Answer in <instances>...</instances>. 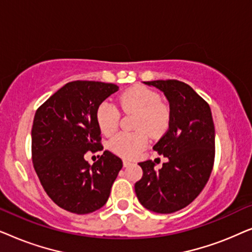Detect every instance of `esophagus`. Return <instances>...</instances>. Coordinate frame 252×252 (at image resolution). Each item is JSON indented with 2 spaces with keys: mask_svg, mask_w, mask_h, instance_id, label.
Returning <instances> with one entry per match:
<instances>
[{
  "mask_svg": "<svg viewBox=\"0 0 252 252\" xmlns=\"http://www.w3.org/2000/svg\"><path fill=\"white\" fill-rule=\"evenodd\" d=\"M130 164H132V163H130L129 160H126V159H124V160H123V165H124V167H127V166H129Z\"/></svg>",
  "mask_w": 252,
  "mask_h": 252,
  "instance_id": "1",
  "label": "esophagus"
}]
</instances>
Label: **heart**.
I'll list each match as a JSON object with an SVG mask.
<instances>
[{
  "label": "heart",
  "instance_id": "obj_1",
  "mask_svg": "<svg viewBox=\"0 0 252 252\" xmlns=\"http://www.w3.org/2000/svg\"><path fill=\"white\" fill-rule=\"evenodd\" d=\"M118 104L125 112H134L137 117L133 133H119L109 142V149L120 157L133 159L137 157L148 144V134L153 137L161 136L170 126L171 113L167 105L160 102L156 92L134 86L123 93ZM119 110L112 102L103 101L96 109V123L104 135H112L119 123Z\"/></svg>",
  "mask_w": 252,
  "mask_h": 252
}]
</instances>
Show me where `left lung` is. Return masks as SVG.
<instances>
[{
    "instance_id": "obj_1",
    "label": "left lung",
    "mask_w": 252,
    "mask_h": 252,
    "mask_svg": "<svg viewBox=\"0 0 252 252\" xmlns=\"http://www.w3.org/2000/svg\"><path fill=\"white\" fill-rule=\"evenodd\" d=\"M144 84L164 93L170 103L167 132L153 149L167 157L160 170L141 161L143 175L134 188L141 204L156 213H172L190 204L205 187L215 163V124L208 103L179 80Z\"/></svg>"
}]
</instances>
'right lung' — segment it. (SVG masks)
I'll return each instance as SVG.
<instances>
[{
    "mask_svg": "<svg viewBox=\"0 0 252 252\" xmlns=\"http://www.w3.org/2000/svg\"><path fill=\"white\" fill-rule=\"evenodd\" d=\"M118 89L99 81L68 82L34 116V170L47 195L68 212L86 215L101 209L122 170V159L108 150L93 165L85 159L87 151L103 150L96 109Z\"/></svg>",
    "mask_w": 252,
    "mask_h": 252,
    "instance_id": "right-lung-1",
    "label": "right lung"
}]
</instances>
